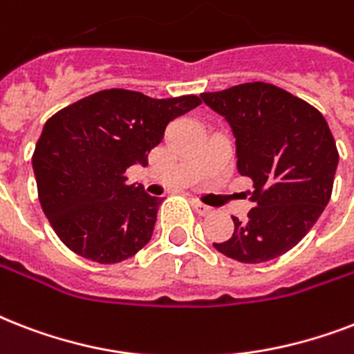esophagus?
Listing matches in <instances>:
<instances>
[{"mask_svg":"<svg viewBox=\"0 0 354 354\" xmlns=\"http://www.w3.org/2000/svg\"><path fill=\"white\" fill-rule=\"evenodd\" d=\"M191 204H193V207L194 209H196V213H200V215H209L211 211V207L209 205H205V204H202V202H200V200H196V198H193L191 200Z\"/></svg>","mask_w":354,"mask_h":354,"instance_id":"34e87169","label":"esophagus"}]
</instances>
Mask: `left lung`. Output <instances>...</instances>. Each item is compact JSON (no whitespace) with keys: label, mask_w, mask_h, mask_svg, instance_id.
I'll return each instance as SVG.
<instances>
[{"label":"left lung","mask_w":354,"mask_h":354,"mask_svg":"<svg viewBox=\"0 0 354 354\" xmlns=\"http://www.w3.org/2000/svg\"><path fill=\"white\" fill-rule=\"evenodd\" d=\"M230 122L236 169L253 182L244 221L213 246L239 263H264L286 253L310 232L329 204L338 149L325 118L299 97L268 82H246L202 93Z\"/></svg>","instance_id":"obj_1"}]
</instances>
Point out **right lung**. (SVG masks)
<instances>
[{"mask_svg":"<svg viewBox=\"0 0 354 354\" xmlns=\"http://www.w3.org/2000/svg\"><path fill=\"white\" fill-rule=\"evenodd\" d=\"M200 97L152 99L139 91H97L44 124L32 154L38 200L66 246L93 263L127 261L150 241L161 198L124 172L161 143L167 124Z\"/></svg>","mask_w":354,"mask_h":354,"instance_id":"1","label":"right lung"}]
</instances>
